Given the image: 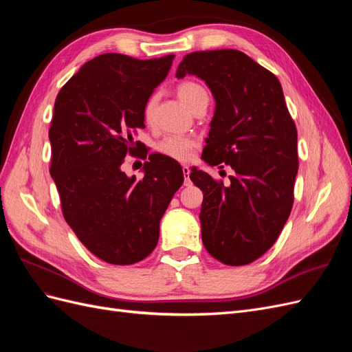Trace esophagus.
<instances>
[{
    "label": "esophagus",
    "mask_w": 352,
    "mask_h": 352,
    "mask_svg": "<svg viewBox=\"0 0 352 352\" xmlns=\"http://www.w3.org/2000/svg\"><path fill=\"white\" fill-rule=\"evenodd\" d=\"M182 172H184V177H185V186H189L190 185V179H189L190 168L188 166H182Z\"/></svg>",
    "instance_id": "34e87169"
}]
</instances>
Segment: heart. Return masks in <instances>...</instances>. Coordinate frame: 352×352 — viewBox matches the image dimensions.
Returning a JSON list of instances; mask_svg holds the SVG:
<instances>
[{
  "label": "heart",
  "instance_id": "1",
  "mask_svg": "<svg viewBox=\"0 0 352 352\" xmlns=\"http://www.w3.org/2000/svg\"><path fill=\"white\" fill-rule=\"evenodd\" d=\"M176 95H177V98L182 101L185 107L192 111L195 109V105L202 98L207 97V91L197 82L185 80V82L177 85ZM154 105H155L154 100L146 101L145 107H144L145 120L151 119ZM195 146H197L195 140H192V138H189V136H168V138H164V140L158 144V150H160V153L167 155V157L179 160V162H186V160H189L190 155H192V151Z\"/></svg>",
  "mask_w": 352,
  "mask_h": 352
}]
</instances>
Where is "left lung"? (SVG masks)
I'll return each instance as SVG.
<instances>
[{
  "mask_svg": "<svg viewBox=\"0 0 352 352\" xmlns=\"http://www.w3.org/2000/svg\"><path fill=\"white\" fill-rule=\"evenodd\" d=\"M186 74L204 80L216 101L201 158L235 172L228 186L195 167L189 175L204 194L202 243L223 264H250L276 242L291 214L296 127L279 79L242 51L190 52L176 78Z\"/></svg>",
  "mask_w": 352,
  "mask_h": 352,
  "instance_id": "obj_1",
  "label": "left lung"
}]
</instances>
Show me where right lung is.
<instances>
[{"instance_id": "add662e5", "label": "right lung", "mask_w": 352, "mask_h": 352, "mask_svg": "<svg viewBox=\"0 0 352 352\" xmlns=\"http://www.w3.org/2000/svg\"><path fill=\"white\" fill-rule=\"evenodd\" d=\"M173 58L101 54L85 63L56 98L50 173L67 225L105 263L129 265L153 252L160 220L184 184L176 160L158 153L148 155L141 180L122 170L133 153V135L145 127V104Z\"/></svg>"}]
</instances>
